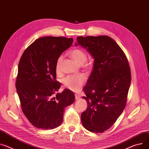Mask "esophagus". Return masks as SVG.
<instances>
[{
	"instance_id": "34e87169",
	"label": "esophagus",
	"mask_w": 149,
	"mask_h": 149,
	"mask_svg": "<svg viewBox=\"0 0 149 149\" xmlns=\"http://www.w3.org/2000/svg\"><path fill=\"white\" fill-rule=\"evenodd\" d=\"M75 98H76V100H79L80 98H81V97H80V95H79V94H75Z\"/></svg>"
}]
</instances>
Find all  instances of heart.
Returning a JSON list of instances; mask_svg holds the SVG:
<instances>
[{
  "label": "heart",
  "mask_w": 149,
  "mask_h": 149,
  "mask_svg": "<svg viewBox=\"0 0 149 149\" xmlns=\"http://www.w3.org/2000/svg\"><path fill=\"white\" fill-rule=\"evenodd\" d=\"M71 58L79 65H83L87 60L86 54L82 49L76 48L70 52ZM63 56L60 55L57 58L55 65V69L57 73L60 72ZM85 82V77L81 74L70 75L64 78L63 82L65 87L72 91H78Z\"/></svg>",
  "instance_id": "1"
}]
</instances>
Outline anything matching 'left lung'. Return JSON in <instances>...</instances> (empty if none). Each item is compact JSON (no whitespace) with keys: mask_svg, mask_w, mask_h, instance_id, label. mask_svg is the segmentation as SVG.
<instances>
[{"mask_svg":"<svg viewBox=\"0 0 149 149\" xmlns=\"http://www.w3.org/2000/svg\"><path fill=\"white\" fill-rule=\"evenodd\" d=\"M85 48L94 60L84 88L88 103L81 114L84 127L92 132L109 130L123 111L131 82L130 67L124 52L107 36H79L75 46Z\"/></svg>","mask_w":149,"mask_h":149,"instance_id":"8db88e82","label":"left lung"}]
</instances>
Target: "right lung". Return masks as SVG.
Here are the masks:
<instances>
[{"label":"right lung","mask_w":149,"mask_h":149,"mask_svg":"<svg viewBox=\"0 0 149 149\" xmlns=\"http://www.w3.org/2000/svg\"><path fill=\"white\" fill-rule=\"evenodd\" d=\"M73 39L47 36L32 43L22 54L18 67L17 92L22 112L37 128L54 129L62 123L64 108L75 100L73 91L57 93L56 61Z\"/></svg>","instance_id":"1"}]
</instances>
